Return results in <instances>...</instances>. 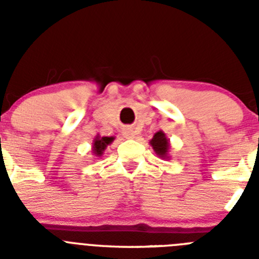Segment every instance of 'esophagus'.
I'll return each mask as SVG.
<instances>
[{
    "label": "esophagus",
    "instance_id": "esophagus-1",
    "mask_svg": "<svg viewBox=\"0 0 259 259\" xmlns=\"http://www.w3.org/2000/svg\"><path fill=\"white\" fill-rule=\"evenodd\" d=\"M123 135H124L125 139H134L135 137V132L132 131V130H130V128H128V130H125V131L123 132Z\"/></svg>",
    "mask_w": 259,
    "mask_h": 259
}]
</instances>
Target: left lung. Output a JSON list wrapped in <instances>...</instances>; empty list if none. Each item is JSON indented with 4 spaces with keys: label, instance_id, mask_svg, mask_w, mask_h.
I'll list each match as a JSON object with an SVG mask.
<instances>
[{
    "label": "left lung",
    "instance_id": "1",
    "mask_svg": "<svg viewBox=\"0 0 259 259\" xmlns=\"http://www.w3.org/2000/svg\"><path fill=\"white\" fill-rule=\"evenodd\" d=\"M149 143L158 157L162 158V159H170V154H168V152H170V140L167 139L166 134L163 131L155 132Z\"/></svg>",
    "mask_w": 259,
    "mask_h": 259
}]
</instances>
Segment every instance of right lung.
I'll return each instance as SVG.
<instances>
[{
    "instance_id": "add662e5",
    "label": "right lung",
    "mask_w": 259,
    "mask_h": 259,
    "mask_svg": "<svg viewBox=\"0 0 259 259\" xmlns=\"http://www.w3.org/2000/svg\"><path fill=\"white\" fill-rule=\"evenodd\" d=\"M115 140V137H109V136H100V135H96V137L92 141V153L95 154L96 158L102 157L105 149L107 148V145L113 143Z\"/></svg>"
}]
</instances>
